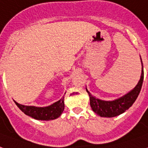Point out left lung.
I'll list each match as a JSON object with an SVG mask.
<instances>
[{"instance_id":"1","label":"left lung","mask_w":148,"mask_h":148,"mask_svg":"<svg viewBox=\"0 0 148 148\" xmlns=\"http://www.w3.org/2000/svg\"><path fill=\"white\" fill-rule=\"evenodd\" d=\"M143 81H144V67H143V63H142V73H141L140 79L139 81L138 84L132 91H130L129 93H127L126 95H125L124 96H122L119 99H117L113 101L100 100L99 99H96L93 96H92L90 92L86 89L90 98L91 108L95 113L101 117L112 118V117H115V116L124 113L125 110H128L133 104V103L138 97L141 88H142Z\"/></svg>"}]
</instances>
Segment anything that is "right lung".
Returning <instances> with one entry per match:
<instances>
[{
  "label": "right lung",
  "instance_id": "right-lung-1",
  "mask_svg": "<svg viewBox=\"0 0 148 148\" xmlns=\"http://www.w3.org/2000/svg\"><path fill=\"white\" fill-rule=\"evenodd\" d=\"M20 110L25 114L31 117L33 119L37 120H43V121H49L53 120L59 118L64 110V96L62 97L59 101L56 102L53 104L50 105L45 108H38L34 106H24L19 104L15 101Z\"/></svg>",
  "mask_w": 148,
  "mask_h": 148
}]
</instances>
